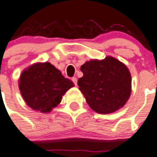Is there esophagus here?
Masks as SVG:
<instances>
[{
  "mask_svg": "<svg viewBox=\"0 0 157 157\" xmlns=\"http://www.w3.org/2000/svg\"><path fill=\"white\" fill-rule=\"evenodd\" d=\"M72 80H73V82L74 83V84H75V85L77 86V82H78V80H77L76 78H72Z\"/></svg>",
  "mask_w": 157,
  "mask_h": 157,
  "instance_id": "34e87169",
  "label": "esophagus"
}]
</instances>
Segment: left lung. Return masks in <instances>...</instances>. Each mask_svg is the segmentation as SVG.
Wrapping results in <instances>:
<instances>
[{
    "label": "left lung",
    "instance_id": "obj_1",
    "mask_svg": "<svg viewBox=\"0 0 157 157\" xmlns=\"http://www.w3.org/2000/svg\"><path fill=\"white\" fill-rule=\"evenodd\" d=\"M80 70L84 76L78 80V89L93 111L109 114L126 104L132 90V78L124 63L105 56L88 61Z\"/></svg>",
    "mask_w": 157,
    "mask_h": 157
}]
</instances>
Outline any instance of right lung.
Masks as SVG:
<instances>
[{"instance_id":"right-lung-1","label":"right lung","mask_w":157,"mask_h":157,"mask_svg":"<svg viewBox=\"0 0 157 157\" xmlns=\"http://www.w3.org/2000/svg\"><path fill=\"white\" fill-rule=\"evenodd\" d=\"M18 87L24 101L30 108L48 113L57 106L67 91L74 86L61 71L48 62L36 63L23 70Z\"/></svg>"}]
</instances>
